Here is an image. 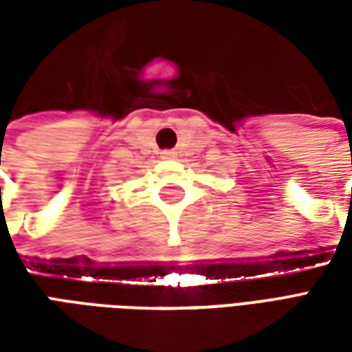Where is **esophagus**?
<instances>
[{
  "instance_id": "34e87169",
  "label": "esophagus",
  "mask_w": 352,
  "mask_h": 352,
  "mask_svg": "<svg viewBox=\"0 0 352 352\" xmlns=\"http://www.w3.org/2000/svg\"><path fill=\"white\" fill-rule=\"evenodd\" d=\"M173 156H175L173 151H166V153H162V158H173Z\"/></svg>"
}]
</instances>
